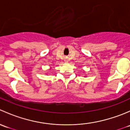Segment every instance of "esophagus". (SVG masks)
I'll use <instances>...</instances> for the list:
<instances>
[{"label": "esophagus", "instance_id": "obj_1", "mask_svg": "<svg viewBox=\"0 0 130 130\" xmlns=\"http://www.w3.org/2000/svg\"><path fill=\"white\" fill-rule=\"evenodd\" d=\"M64 61H65V62H68V61L67 59H65Z\"/></svg>", "mask_w": 130, "mask_h": 130}]
</instances>
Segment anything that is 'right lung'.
I'll use <instances>...</instances> for the list:
<instances>
[{
    "instance_id": "add662e5",
    "label": "right lung",
    "mask_w": 130,
    "mask_h": 130,
    "mask_svg": "<svg viewBox=\"0 0 130 130\" xmlns=\"http://www.w3.org/2000/svg\"><path fill=\"white\" fill-rule=\"evenodd\" d=\"M51 69V68H50V69Z\"/></svg>"
}]
</instances>
